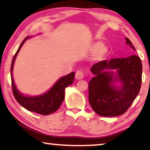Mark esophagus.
<instances>
[{
    "instance_id": "obj_1",
    "label": "esophagus",
    "mask_w": 150,
    "mask_h": 150,
    "mask_svg": "<svg viewBox=\"0 0 150 150\" xmlns=\"http://www.w3.org/2000/svg\"><path fill=\"white\" fill-rule=\"evenodd\" d=\"M83 76H84L83 72V71L81 70L77 71L75 73V78L77 79H79V80L82 79L83 78Z\"/></svg>"
}]
</instances>
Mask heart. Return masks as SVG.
I'll return each mask as SVG.
<instances>
[{
  "label": "heart",
  "mask_w": 150,
  "mask_h": 150,
  "mask_svg": "<svg viewBox=\"0 0 150 150\" xmlns=\"http://www.w3.org/2000/svg\"><path fill=\"white\" fill-rule=\"evenodd\" d=\"M89 50L91 52H94L93 58L96 61H104L109 54V48L104 46L103 42L101 41L93 42L89 47Z\"/></svg>",
  "instance_id": "obj_1"
}]
</instances>
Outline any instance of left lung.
<instances>
[{"label": "left lung", "instance_id": "8db88e82", "mask_svg": "<svg viewBox=\"0 0 150 150\" xmlns=\"http://www.w3.org/2000/svg\"><path fill=\"white\" fill-rule=\"evenodd\" d=\"M134 50L132 42L125 38ZM115 70L116 73L113 72ZM89 82V102L102 117H117L126 112L137 96L142 85V64L137 56L104 60L93 64ZM117 82H120L119 86Z\"/></svg>", "mask_w": 150, "mask_h": 150}]
</instances>
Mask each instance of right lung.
Here are the masks:
<instances>
[{"label":"right lung","instance_id":"add662e5","mask_svg":"<svg viewBox=\"0 0 150 150\" xmlns=\"http://www.w3.org/2000/svg\"><path fill=\"white\" fill-rule=\"evenodd\" d=\"M30 38V36H28L23 40L18 48L17 52L15 53L11 63V75L13 93L18 103L28 110L34 112L40 115H48L54 112L61 106L62 102L64 99V89L73 83L75 73L71 72L69 75L60 78L52 88L43 94L35 96H28L22 94L16 88L13 78L12 71L17 54L19 53L23 44Z\"/></svg>","mask_w":150,"mask_h":150}]
</instances>
